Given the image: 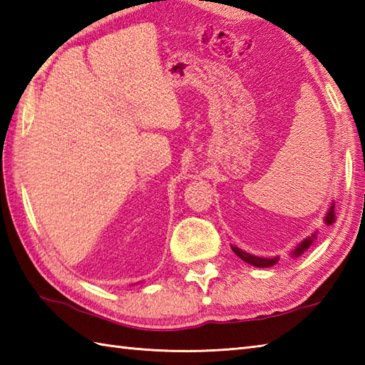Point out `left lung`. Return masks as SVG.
<instances>
[{"label":"left lung","mask_w":365,"mask_h":365,"mask_svg":"<svg viewBox=\"0 0 365 365\" xmlns=\"http://www.w3.org/2000/svg\"><path fill=\"white\" fill-rule=\"evenodd\" d=\"M324 221H327L328 226H329V224H332V222H336L334 205H332V207L329 208V212L327 213V218H324ZM314 237H315V235H314ZM312 242H314V238H307V240H304V242H302L301 245H298L297 250L293 251V255H299V254L304 252L306 250H309V246L312 245ZM232 250H234V252L238 255L240 259L245 260L246 263H250V265L259 267V268L273 267L274 263H277V260H279L277 257H273V259H267V257H255V255H251V254H247V252H245V251H242V250H238V247H235V246H232Z\"/></svg>","instance_id":"1"}]
</instances>
